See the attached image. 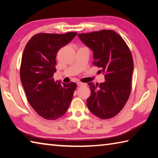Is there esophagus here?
<instances>
[{
	"label": "esophagus",
	"instance_id": "34e87169",
	"mask_svg": "<svg viewBox=\"0 0 158 158\" xmlns=\"http://www.w3.org/2000/svg\"><path fill=\"white\" fill-rule=\"evenodd\" d=\"M77 85H78V86H83V85H85V84L84 83H81V82H78L77 83Z\"/></svg>",
	"mask_w": 158,
	"mask_h": 158
}]
</instances>
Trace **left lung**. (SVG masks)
Masks as SVG:
<instances>
[{"label": "left lung", "instance_id": "left-lung-1", "mask_svg": "<svg viewBox=\"0 0 158 158\" xmlns=\"http://www.w3.org/2000/svg\"><path fill=\"white\" fill-rule=\"evenodd\" d=\"M78 36L93 51V65L100 68L106 80L100 84H88L91 90L88 107L101 119L111 118L122 110L130 95L132 53L122 37L114 31L101 30Z\"/></svg>", "mask_w": 158, "mask_h": 158}]
</instances>
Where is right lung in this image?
<instances>
[{
  "mask_svg": "<svg viewBox=\"0 0 158 158\" xmlns=\"http://www.w3.org/2000/svg\"><path fill=\"white\" fill-rule=\"evenodd\" d=\"M77 34L37 33L29 40L23 50L21 81L28 103L44 119L54 121L63 116L77 89L76 83L62 84L53 78L58 52Z\"/></svg>",
  "mask_w": 158,
  "mask_h": 158,
  "instance_id": "1",
  "label": "right lung"
}]
</instances>
